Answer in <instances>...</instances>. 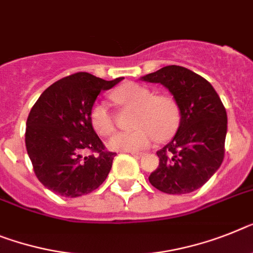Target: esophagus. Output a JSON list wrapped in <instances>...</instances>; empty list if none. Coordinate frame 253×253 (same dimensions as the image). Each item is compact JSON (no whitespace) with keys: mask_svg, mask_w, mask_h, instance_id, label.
Returning <instances> with one entry per match:
<instances>
[{"mask_svg":"<svg viewBox=\"0 0 253 253\" xmlns=\"http://www.w3.org/2000/svg\"><path fill=\"white\" fill-rule=\"evenodd\" d=\"M131 154H132L135 158H141V157H143V153H139V152H131Z\"/></svg>","mask_w":253,"mask_h":253,"instance_id":"34e87169","label":"esophagus"}]
</instances>
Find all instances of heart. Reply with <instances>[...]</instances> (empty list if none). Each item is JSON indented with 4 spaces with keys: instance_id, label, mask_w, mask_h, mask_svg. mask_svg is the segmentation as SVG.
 <instances>
[{
    "instance_id": "obj_1",
    "label": "heart",
    "mask_w": 253,
    "mask_h": 253,
    "mask_svg": "<svg viewBox=\"0 0 253 253\" xmlns=\"http://www.w3.org/2000/svg\"><path fill=\"white\" fill-rule=\"evenodd\" d=\"M113 99L123 105L136 108L132 121V126L136 128L114 135L108 143L110 149L118 152L146 149L156 139L169 140L179 127V108L171 97L154 96L146 87L127 84L114 91ZM90 123L100 136H108L114 131L113 116L104 101H97L91 107Z\"/></svg>"
}]
</instances>
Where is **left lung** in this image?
<instances>
[{"mask_svg": "<svg viewBox=\"0 0 253 253\" xmlns=\"http://www.w3.org/2000/svg\"><path fill=\"white\" fill-rule=\"evenodd\" d=\"M161 84L180 110L179 128L157 152L159 166L149 176L154 188L167 194H188L211 179L221 166L228 116L209 81L179 65H167L141 77Z\"/></svg>", "mask_w": 253, "mask_h": 253, "instance_id": "1", "label": "left lung"}]
</instances>
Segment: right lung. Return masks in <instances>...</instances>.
Instances as JSON below:
<instances>
[{"instance_id":"1","label":"right lung","mask_w":253,"mask_h":253,"mask_svg":"<svg viewBox=\"0 0 253 253\" xmlns=\"http://www.w3.org/2000/svg\"><path fill=\"white\" fill-rule=\"evenodd\" d=\"M122 80L80 72L56 81L38 97L27 120L25 146L37 179L48 190L76 198L105 181L116 153L105 150L91 126L90 109L101 91ZM84 151L94 154L84 157Z\"/></svg>"}]
</instances>
